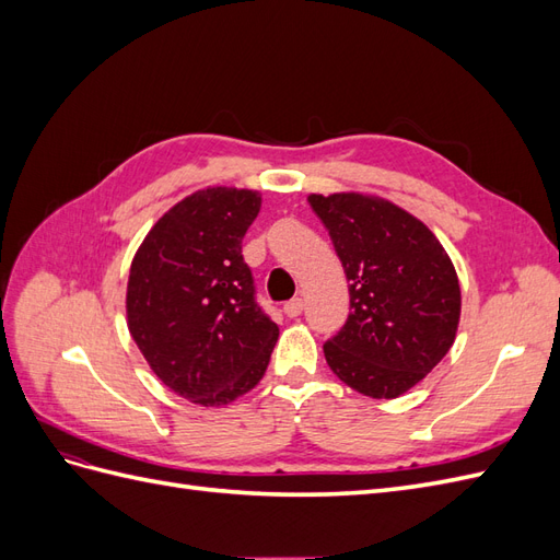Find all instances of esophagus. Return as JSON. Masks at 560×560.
Masks as SVG:
<instances>
[{"label":"esophagus","mask_w":560,"mask_h":560,"mask_svg":"<svg viewBox=\"0 0 560 560\" xmlns=\"http://www.w3.org/2000/svg\"><path fill=\"white\" fill-rule=\"evenodd\" d=\"M282 311H284L287 317H299V315L303 313V299L296 296V299H292V301H287Z\"/></svg>","instance_id":"obj_1"}]
</instances>
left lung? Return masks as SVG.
Segmentation results:
<instances>
[{"instance_id": "obj_1", "label": "left lung", "mask_w": 560, "mask_h": 560, "mask_svg": "<svg viewBox=\"0 0 560 560\" xmlns=\"http://www.w3.org/2000/svg\"><path fill=\"white\" fill-rule=\"evenodd\" d=\"M350 280L346 325L325 343L329 369L358 393L395 399L451 350L460 284L434 233L383 198L308 196Z\"/></svg>"}]
</instances>
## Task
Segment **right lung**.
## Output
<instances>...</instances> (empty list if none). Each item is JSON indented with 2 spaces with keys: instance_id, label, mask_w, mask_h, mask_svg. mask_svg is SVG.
Returning <instances> with one entry per match:
<instances>
[{
  "instance_id": "add662e5",
  "label": "right lung",
  "mask_w": 560,
  "mask_h": 560,
  "mask_svg": "<svg viewBox=\"0 0 560 560\" xmlns=\"http://www.w3.org/2000/svg\"><path fill=\"white\" fill-rule=\"evenodd\" d=\"M261 196L212 186L186 196L147 233L128 278V329L154 374L200 406L257 385L278 325L257 301L243 238Z\"/></svg>"
}]
</instances>
